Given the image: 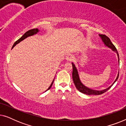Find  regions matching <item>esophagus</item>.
I'll list each match as a JSON object with an SVG mask.
<instances>
[{
    "label": "esophagus",
    "mask_w": 126,
    "mask_h": 126,
    "mask_svg": "<svg viewBox=\"0 0 126 126\" xmlns=\"http://www.w3.org/2000/svg\"><path fill=\"white\" fill-rule=\"evenodd\" d=\"M74 57H73V56H72V55H67L66 56V57H65V59H66L67 61H72V60H73Z\"/></svg>",
    "instance_id": "1"
}]
</instances>
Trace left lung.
<instances>
[{"label":"left lung","mask_w":126,"mask_h":126,"mask_svg":"<svg viewBox=\"0 0 126 126\" xmlns=\"http://www.w3.org/2000/svg\"><path fill=\"white\" fill-rule=\"evenodd\" d=\"M99 36L100 37L101 39H102L103 42H104L105 45L108 46V47L111 48L113 51H115V52L117 53V55H118V61H119V57L118 52V51H117L116 48L115 47V46L113 45L112 43L111 42L110 39L107 37V36H106V35H104V34H99ZM72 66H73L72 78H73V82L74 84H75L76 87V88L78 89L80 92L82 93V94H88V95H99V94H104V92H107V91L108 89H109L113 85V84L116 81V80H118L119 77V73H118V76H117L116 80H115V81L113 82V84H112L110 87L107 88L106 89H104V90H102V91L93 90V89H89L87 87H85V85H83V84L81 83V81L80 80V78H79L78 71H77L75 64H74L73 63H72Z\"/></svg>","instance_id":"8db88e82"}]
</instances>
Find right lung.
<instances>
[{
	"label": "right lung",
	"mask_w": 126,
	"mask_h": 126,
	"mask_svg": "<svg viewBox=\"0 0 126 126\" xmlns=\"http://www.w3.org/2000/svg\"><path fill=\"white\" fill-rule=\"evenodd\" d=\"M38 32H39V30L38 29H32V30H30L27 31V32H26L25 33L23 34V35L22 36L21 38H20L18 40H17L16 42L14 43V45L13 46V47H12V48H13L15 45H16V44H18V43H19L20 42H21L22 41H23V39H25V38H26L27 37H30V36H32V35H34V34H36ZM54 80H53V81H52V82H51V85H50V87H49V88H48L46 91H47V90H49V89L51 87V86H52L53 84V82H54ZM46 91H45V92H46Z\"/></svg>",
	"instance_id": "obj_1"
}]
</instances>
